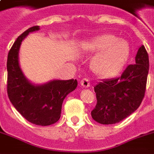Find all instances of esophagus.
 <instances>
[{
    "label": "esophagus",
    "instance_id": "obj_1",
    "mask_svg": "<svg viewBox=\"0 0 154 154\" xmlns=\"http://www.w3.org/2000/svg\"><path fill=\"white\" fill-rule=\"evenodd\" d=\"M80 83L82 87H86V88H87V87H90V81H89L88 78H83V79H82L80 82Z\"/></svg>",
    "mask_w": 154,
    "mask_h": 154
}]
</instances>
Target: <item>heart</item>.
Instances as JSON below:
<instances>
[{
  "label": "heart",
  "instance_id": "b5f03b06",
  "mask_svg": "<svg viewBox=\"0 0 154 154\" xmlns=\"http://www.w3.org/2000/svg\"><path fill=\"white\" fill-rule=\"evenodd\" d=\"M90 53H97L91 61V69L100 77H112L125 66L130 54V45L126 40L110 34L98 35L85 44Z\"/></svg>",
  "mask_w": 154,
  "mask_h": 154
}]
</instances>
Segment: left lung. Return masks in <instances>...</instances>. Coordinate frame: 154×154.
Wrapping results in <instances>:
<instances>
[{
    "mask_svg": "<svg viewBox=\"0 0 154 154\" xmlns=\"http://www.w3.org/2000/svg\"><path fill=\"white\" fill-rule=\"evenodd\" d=\"M149 69V55L142 45L135 63L129 65L120 77L102 80L94 87L97 101L91 111L94 120L113 125L134 112L144 97Z\"/></svg>",
    "mask_w": 154,
    "mask_h": 154,
    "instance_id": "1",
    "label": "left lung"
}]
</instances>
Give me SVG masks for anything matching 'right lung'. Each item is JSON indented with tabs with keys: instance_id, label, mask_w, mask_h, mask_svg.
Masks as SVG:
<instances>
[{
	"instance_id": "1",
	"label": "right lung",
	"mask_w": 154,
	"mask_h": 154,
	"mask_svg": "<svg viewBox=\"0 0 154 154\" xmlns=\"http://www.w3.org/2000/svg\"><path fill=\"white\" fill-rule=\"evenodd\" d=\"M39 26H33L19 36L7 57V94L12 105L25 119L37 125H53L61 116L65 97L77 87V81L53 80L42 85L31 83L19 63V51L23 39Z\"/></svg>"
}]
</instances>
